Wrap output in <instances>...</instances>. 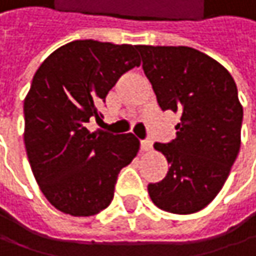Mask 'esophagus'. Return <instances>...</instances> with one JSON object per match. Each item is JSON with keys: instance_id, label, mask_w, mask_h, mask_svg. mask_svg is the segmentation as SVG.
Returning <instances> with one entry per match:
<instances>
[{"instance_id": "34e87169", "label": "esophagus", "mask_w": 256, "mask_h": 256, "mask_svg": "<svg viewBox=\"0 0 256 256\" xmlns=\"http://www.w3.org/2000/svg\"><path fill=\"white\" fill-rule=\"evenodd\" d=\"M140 148H142L144 151H150L152 148V140H150V139L140 140Z\"/></svg>"}]
</instances>
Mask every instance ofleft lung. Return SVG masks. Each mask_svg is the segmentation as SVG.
I'll return each mask as SVG.
<instances>
[{
    "instance_id": "obj_1",
    "label": "left lung",
    "mask_w": 256,
    "mask_h": 256,
    "mask_svg": "<svg viewBox=\"0 0 256 256\" xmlns=\"http://www.w3.org/2000/svg\"><path fill=\"white\" fill-rule=\"evenodd\" d=\"M162 111L180 114L176 139L154 145L168 173L148 184L152 202L173 214L205 208L224 186L240 150L244 108L232 74L189 46H136Z\"/></svg>"
}]
</instances>
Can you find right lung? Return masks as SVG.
I'll return each mask as SVG.
<instances>
[{
    "instance_id": "right-lung-1",
    "label": "right lung",
    "mask_w": 256,
    "mask_h": 256,
    "mask_svg": "<svg viewBox=\"0 0 256 256\" xmlns=\"http://www.w3.org/2000/svg\"><path fill=\"white\" fill-rule=\"evenodd\" d=\"M133 45L92 39L62 45L45 60L24 100V145L45 198L64 214L89 217L114 196L118 173L139 151L132 134L88 123L101 122L100 104L122 74L140 64Z\"/></svg>"
}]
</instances>
